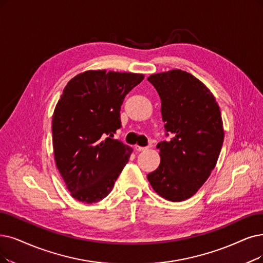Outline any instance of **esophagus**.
<instances>
[{
  "mask_svg": "<svg viewBox=\"0 0 263 263\" xmlns=\"http://www.w3.org/2000/svg\"><path fill=\"white\" fill-rule=\"evenodd\" d=\"M135 149H136V151H138V152L148 150V148H146V146H140V145H135Z\"/></svg>",
  "mask_w": 263,
  "mask_h": 263,
  "instance_id": "obj_1",
  "label": "esophagus"
}]
</instances>
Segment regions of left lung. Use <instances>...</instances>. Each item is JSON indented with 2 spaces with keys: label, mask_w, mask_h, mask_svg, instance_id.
Instances as JSON below:
<instances>
[{
  "label": "left lung",
  "mask_w": 263,
  "mask_h": 263,
  "mask_svg": "<svg viewBox=\"0 0 263 263\" xmlns=\"http://www.w3.org/2000/svg\"><path fill=\"white\" fill-rule=\"evenodd\" d=\"M148 81L162 101V119L171 140L157 143L161 163L146 178L153 190L171 202L193 196L211 176L224 139L218 103L205 84L174 69Z\"/></svg>",
  "instance_id": "1"
}]
</instances>
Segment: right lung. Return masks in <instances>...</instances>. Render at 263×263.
Here are the masks:
<instances>
[{"instance_id":"right-lung-1","label":"right lung","mask_w":263,"mask_h":263,"mask_svg":"<svg viewBox=\"0 0 263 263\" xmlns=\"http://www.w3.org/2000/svg\"><path fill=\"white\" fill-rule=\"evenodd\" d=\"M143 79L139 73L88 70L62 91L52 114V146L58 171L78 201H101L127 164L133 149L113 137L125 96Z\"/></svg>"}]
</instances>
